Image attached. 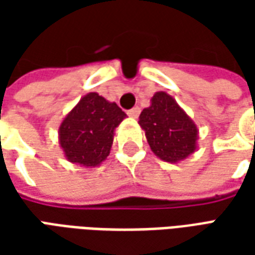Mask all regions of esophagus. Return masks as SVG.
<instances>
[{
	"mask_svg": "<svg viewBox=\"0 0 255 255\" xmlns=\"http://www.w3.org/2000/svg\"><path fill=\"white\" fill-rule=\"evenodd\" d=\"M127 113H128V116H129V117H132V119H136V117L139 116V113H140V109H139L138 106H135V108H132V109H129Z\"/></svg>",
	"mask_w": 255,
	"mask_h": 255,
	"instance_id": "34e87169",
	"label": "esophagus"
}]
</instances>
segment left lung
<instances>
[{
  "label": "left lung",
  "instance_id": "obj_1",
  "mask_svg": "<svg viewBox=\"0 0 255 255\" xmlns=\"http://www.w3.org/2000/svg\"><path fill=\"white\" fill-rule=\"evenodd\" d=\"M138 123L151 151L165 162L176 164L197 151L198 127L165 91H157L151 97Z\"/></svg>",
  "mask_w": 255,
  "mask_h": 255
}]
</instances>
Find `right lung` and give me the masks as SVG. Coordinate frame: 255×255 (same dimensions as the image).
<instances>
[{
	"label": "right lung",
	"instance_id": "1",
	"mask_svg": "<svg viewBox=\"0 0 255 255\" xmlns=\"http://www.w3.org/2000/svg\"><path fill=\"white\" fill-rule=\"evenodd\" d=\"M127 115L97 93H89L60 124L58 143L69 162L84 168L102 164L109 155L115 129Z\"/></svg>",
	"mask_w": 255,
	"mask_h": 255
}]
</instances>
